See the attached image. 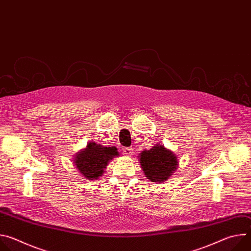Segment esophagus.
I'll list each match as a JSON object with an SVG mask.
<instances>
[{"instance_id": "esophagus-1", "label": "esophagus", "mask_w": 251, "mask_h": 251, "mask_svg": "<svg viewBox=\"0 0 251 251\" xmlns=\"http://www.w3.org/2000/svg\"><path fill=\"white\" fill-rule=\"evenodd\" d=\"M133 153H134V151L132 148H124L122 151V154L126 157H131L133 155Z\"/></svg>"}]
</instances>
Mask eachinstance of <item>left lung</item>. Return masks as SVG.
<instances>
[{"label":"left lung","mask_w":251,"mask_h":251,"mask_svg":"<svg viewBox=\"0 0 251 251\" xmlns=\"http://www.w3.org/2000/svg\"><path fill=\"white\" fill-rule=\"evenodd\" d=\"M138 157L146 177L157 184L169 180L178 167L176 155L161 144H156L150 150H144Z\"/></svg>","instance_id":"8db88e82"}]
</instances>
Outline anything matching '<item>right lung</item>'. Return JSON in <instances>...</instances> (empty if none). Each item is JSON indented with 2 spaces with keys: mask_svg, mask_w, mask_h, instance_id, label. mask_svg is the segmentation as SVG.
<instances>
[{
  "mask_svg": "<svg viewBox=\"0 0 251 251\" xmlns=\"http://www.w3.org/2000/svg\"><path fill=\"white\" fill-rule=\"evenodd\" d=\"M119 156L116 147H105L95 142H88L87 146L76 153L74 165L86 180H96L101 176L109 162Z\"/></svg>",
  "mask_w": 251,
  "mask_h": 251,
  "instance_id": "1",
  "label": "right lung"
}]
</instances>
